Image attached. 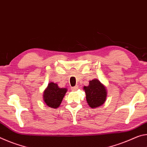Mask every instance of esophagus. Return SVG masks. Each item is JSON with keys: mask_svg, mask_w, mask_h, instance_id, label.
I'll return each instance as SVG.
<instances>
[{"mask_svg": "<svg viewBox=\"0 0 147 147\" xmlns=\"http://www.w3.org/2000/svg\"><path fill=\"white\" fill-rule=\"evenodd\" d=\"M78 89V86H75L74 87H73V88H71V89L73 91H76Z\"/></svg>", "mask_w": 147, "mask_h": 147, "instance_id": "obj_1", "label": "esophagus"}]
</instances>
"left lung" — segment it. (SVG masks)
I'll list each match as a JSON object with an SVG mask.
<instances>
[{
	"label": "left lung",
	"mask_w": 147,
	"mask_h": 147,
	"mask_svg": "<svg viewBox=\"0 0 147 147\" xmlns=\"http://www.w3.org/2000/svg\"><path fill=\"white\" fill-rule=\"evenodd\" d=\"M84 89L86 92L87 102L91 108H98L104 103L107 96L106 89L98 80H92L88 86L84 87Z\"/></svg>",
	"instance_id": "8db88e82"
}]
</instances>
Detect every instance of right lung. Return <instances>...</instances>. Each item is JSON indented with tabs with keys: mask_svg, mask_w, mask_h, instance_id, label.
I'll use <instances>...</instances> for the list:
<instances>
[{
	"mask_svg": "<svg viewBox=\"0 0 147 147\" xmlns=\"http://www.w3.org/2000/svg\"><path fill=\"white\" fill-rule=\"evenodd\" d=\"M67 89L59 88L58 84L51 82L43 92V100L52 108H58L61 103Z\"/></svg>",
	"mask_w": 147,
	"mask_h": 147,
	"instance_id": "add662e5",
	"label": "right lung"
}]
</instances>
